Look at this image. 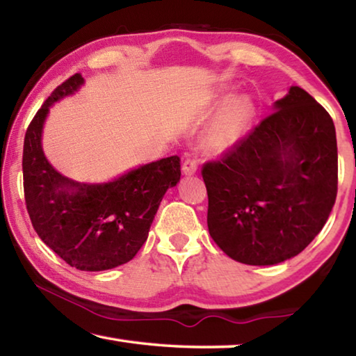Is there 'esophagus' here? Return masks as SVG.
<instances>
[{
    "instance_id": "34e87169",
    "label": "esophagus",
    "mask_w": 356,
    "mask_h": 356,
    "mask_svg": "<svg viewBox=\"0 0 356 356\" xmlns=\"http://www.w3.org/2000/svg\"><path fill=\"white\" fill-rule=\"evenodd\" d=\"M182 171L184 174H186V176L195 174L197 171V161L195 159H185L182 163Z\"/></svg>"
}]
</instances>
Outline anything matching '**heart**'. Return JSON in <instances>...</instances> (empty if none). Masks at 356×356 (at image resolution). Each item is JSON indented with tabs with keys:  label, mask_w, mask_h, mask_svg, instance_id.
I'll return each instance as SVG.
<instances>
[{
	"label": "heart",
	"mask_w": 356,
	"mask_h": 356,
	"mask_svg": "<svg viewBox=\"0 0 356 356\" xmlns=\"http://www.w3.org/2000/svg\"><path fill=\"white\" fill-rule=\"evenodd\" d=\"M252 114V106L246 99L234 100L220 119L216 120L212 134L209 136L207 146L212 150H222L231 146L245 129Z\"/></svg>",
	"instance_id": "1"
}]
</instances>
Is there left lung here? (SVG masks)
I'll use <instances>...</instances> for the list:
<instances>
[{
	"instance_id": "left-lung-1",
	"label": "left lung",
	"mask_w": 356,
	"mask_h": 356,
	"mask_svg": "<svg viewBox=\"0 0 356 356\" xmlns=\"http://www.w3.org/2000/svg\"><path fill=\"white\" fill-rule=\"evenodd\" d=\"M275 108L201 171L210 236L229 257L248 265L300 254L322 231L337 195L328 111L298 86Z\"/></svg>"
}]
</instances>
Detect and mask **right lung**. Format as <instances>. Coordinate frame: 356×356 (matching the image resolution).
<instances>
[{
    "label": "right lung",
    "mask_w": 356,
    "mask_h": 356,
    "mask_svg": "<svg viewBox=\"0 0 356 356\" xmlns=\"http://www.w3.org/2000/svg\"><path fill=\"white\" fill-rule=\"evenodd\" d=\"M83 84L72 75L51 92L28 125L23 144V190L34 231L70 267L114 268L134 259L147 240L161 200L180 179L177 155L144 165L104 185L64 177L40 146L48 108Z\"/></svg>",
    "instance_id": "right-lung-1"
}]
</instances>
